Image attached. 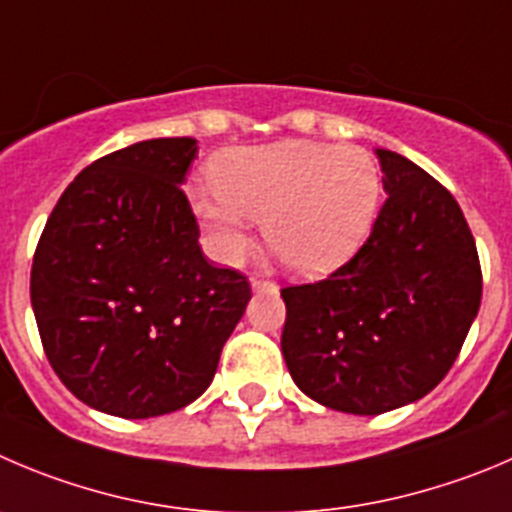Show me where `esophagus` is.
Here are the masks:
<instances>
[{
  "label": "esophagus",
  "mask_w": 512,
  "mask_h": 512,
  "mask_svg": "<svg viewBox=\"0 0 512 512\" xmlns=\"http://www.w3.org/2000/svg\"><path fill=\"white\" fill-rule=\"evenodd\" d=\"M251 286L256 291H261V289H269V286H274V284H271L269 279H261V276H251Z\"/></svg>",
  "instance_id": "esophagus-1"
}]
</instances>
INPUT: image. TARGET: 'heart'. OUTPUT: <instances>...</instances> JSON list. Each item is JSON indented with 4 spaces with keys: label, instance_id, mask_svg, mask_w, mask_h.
<instances>
[{
    "label": "heart",
    "instance_id": "heart-1",
    "mask_svg": "<svg viewBox=\"0 0 512 512\" xmlns=\"http://www.w3.org/2000/svg\"><path fill=\"white\" fill-rule=\"evenodd\" d=\"M213 188H196L191 208L221 264L251 246V221L289 269L329 274L367 241L382 198L372 155L354 145L281 140L233 148L211 163Z\"/></svg>",
    "mask_w": 512,
    "mask_h": 512
}]
</instances>
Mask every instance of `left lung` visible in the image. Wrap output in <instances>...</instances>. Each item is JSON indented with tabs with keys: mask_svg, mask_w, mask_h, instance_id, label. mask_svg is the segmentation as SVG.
I'll use <instances>...</instances> for the list:
<instances>
[{
	"mask_svg": "<svg viewBox=\"0 0 512 512\" xmlns=\"http://www.w3.org/2000/svg\"><path fill=\"white\" fill-rule=\"evenodd\" d=\"M387 201L334 274L281 289V352L296 387L349 415H382L442 382L478 316L483 271L460 206L430 173L377 150Z\"/></svg>",
	"mask_w": 512,
	"mask_h": 512,
	"instance_id": "1",
	"label": "left lung"
}]
</instances>
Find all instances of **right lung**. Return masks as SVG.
<instances>
[{
    "instance_id": "right-lung-1",
    "label": "right lung",
    "mask_w": 512,
    "mask_h": 512,
    "mask_svg": "<svg viewBox=\"0 0 512 512\" xmlns=\"http://www.w3.org/2000/svg\"><path fill=\"white\" fill-rule=\"evenodd\" d=\"M193 138H155L87 165L32 261L34 319L57 377L125 420L168 415L213 382L251 284L208 264L183 183Z\"/></svg>"
}]
</instances>
